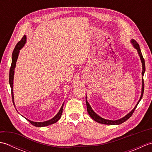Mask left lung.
Returning a JSON list of instances; mask_svg holds the SVG:
<instances>
[{
  "label": "left lung",
  "instance_id": "obj_1",
  "mask_svg": "<svg viewBox=\"0 0 152 152\" xmlns=\"http://www.w3.org/2000/svg\"><path fill=\"white\" fill-rule=\"evenodd\" d=\"M131 42L133 43L134 47L137 50L138 53V54H139V56L140 57V59H141V61H142V76H144V72H145V62H144V57L142 56V52H141V51H140V46H139V44H138L137 42V41L134 40H132ZM144 78H143V77H142V93H141V96H140V98L139 101L138 102L136 106H135V107L134 108V109L130 113H129V114L127 115H126L125 117L119 119H118V120H115V121L108 120V119H105L104 118L100 117L99 115H98L93 110L91 107V106L89 105L88 102L86 101L87 110H88V114H89L90 116H91L92 119H94L95 121L98 122V123H100V124H105V125H119V124H121L122 123H124L125 121H127V119L129 118L132 115H133V112H134L135 109H136L138 104L140 101L141 99L142 98V96H143V94H144Z\"/></svg>",
  "mask_w": 152,
  "mask_h": 152
}]
</instances>
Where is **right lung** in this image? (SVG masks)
Returning a JSON list of instances; mask_svg holds the SVG:
<instances>
[{"label":"right lung","mask_w":152,"mask_h":152,"mask_svg":"<svg viewBox=\"0 0 152 152\" xmlns=\"http://www.w3.org/2000/svg\"><path fill=\"white\" fill-rule=\"evenodd\" d=\"M25 42H26V36H25L24 35V36L23 37V38H21V40L20 41H19L18 44H16V46H15L14 51H13V53H12V64L10 66V74H9V83H10V88H11L12 102H13V104H14V106H15V104H14V94H13V80H14V69L15 67L16 61H17V59H18L19 50H20L21 49V48L24 46ZM63 105H64V104H63L62 106H61V108L60 109V110L59 111V112L57 113V114L53 118L50 119V120L44 121V122H34L33 121H31L28 119H27L31 123L32 125L35 126V127H45V126H48V125H50L51 124H55V123H56L61 118V115H62V113H63Z\"/></svg>","instance_id":"add662e5"}]
</instances>
